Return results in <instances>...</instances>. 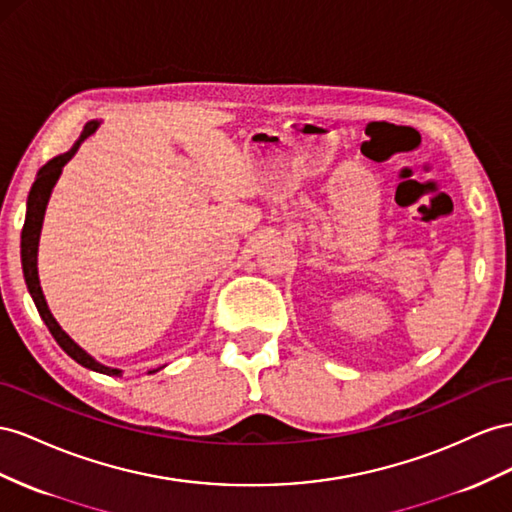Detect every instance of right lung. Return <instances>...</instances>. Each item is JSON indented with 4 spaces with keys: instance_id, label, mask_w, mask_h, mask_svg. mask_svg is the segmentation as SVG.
<instances>
[{
    "instance_id": "right-lung-1",
    "label": "right lung",
    "mask_w": 512,
    "mask_h": 512,
    "mask_svg": "<svg viewBox=\"0 0 512 512\" xmlns=\"http://www.w3.org/2000/svg\"><path fill=\"white\" fill-rule=\"evenodd\" d=\"M99 124L101 122H96V120L88 122L84 131H81L79 140L73 144V148L68 150V153L53 157L51 161H47L43 165V168L38 170L36 181L30 189V196H27L25 224H23V230H21V265H23V278H25L27 290H30V295L36 303V308H38L40 319H43L45 325L49 327L55 342H58L60 347L84 368H90L94 372H103V375H109V377H120L122 370L109 368V366H103L101 362H96L92 355H88L84 349H81L79 344L58 325V321L53 319V314L47 306L43 288H40V280H38V241H40V230H43V219H45V211H47V202L51 198V191H53L55 183H58L64 165L73 159V155L79 150L81 142H84L86 137H90L96 129H99ZM150 372H155V370H150Z\"/></svg>"
}]
</instances>
